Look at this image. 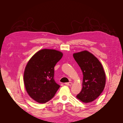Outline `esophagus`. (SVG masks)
<instances>
[{"label":"esophagus","mask_w":123,"mask_h":123,"mask_svg":"<svg viewBox=\"0 0 123 123\" xmlns=\"http://www.w3.org/2000/svg\"><path fill=\"white\" fill-rule=\"evenodd\" d=\"M65 84L66 85H68V86H71L72 85V83L71 82H69V83H65Z\"/></svg>","instance_id":"34e87169"}]
</instances>
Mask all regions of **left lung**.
I'll list each match as a JSON object with an SVG mask.
<instances>
[{"instance_id": "obj_1", "label": "left lung", "mask_w": 123, "mask_h": 123, "mask_svg": "<svg viewBox=\"0 0 123 123\" xmlns=\"http://www.w3.org/2000/svg\"><path fill=\"white\" fill-rule=\"evenodd\" d=\"M73 55L83 74V88L76 98L84 103H90L97 98L104 90L105 73L98 59L89 52L83 51Z\"/></svg>"}]
</instances>
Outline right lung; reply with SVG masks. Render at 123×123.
<instances>
[{
  "mask_svg": "<svg viewBox=\"0 0 123 123\" xmlns=\"http://www.w3.org/2000/svg\"><path fill=\"white\" fill-rule=\"evenodd\" d=\"M62 55L58 51L43 49L28 62L24 72V84L28 94L36 102L44 104L49 101L60 87L54 79V68Z\"/></svg>",
  "mask_w": 123,
  "mask_h": 123,
  "instance_id": "obj_1",
  "label": "right lung"
}]
</instances>
